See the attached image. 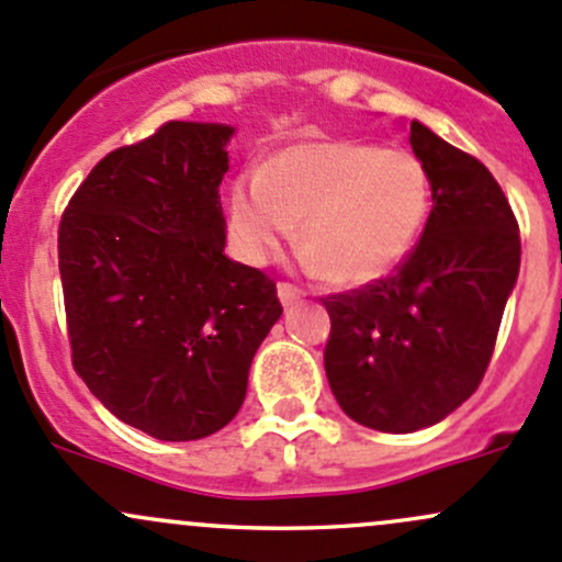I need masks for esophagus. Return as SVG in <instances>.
Listing matches in <instances>:
<instances>
[{
	"instance_id": "34e87169",
	"label": "esophagus",
	"mask_w": 562,
	"mask_h": 562,
	"mask_svg": "<svg viewBox=\"0 0 562 562\" xmlns=\"http://www.w3.org/2000/svg\"><path fill=\"white\" fill-rule=\"evenodd\" d=\"M277 296H280L282 306H291V304H296L304 293H301L296 285H291V282H280V285H277Z\"/></svg>"
}]
</instances>
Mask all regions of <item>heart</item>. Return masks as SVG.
<instances>
[{
  "mask_svg": "<svg viewBox=\"0 0 562 562\" xmlns=\"http://www.w3.org/2000/svg\"><path fill=\"white\" fill-rule=\"evenodd\" d=\"M434 182L420 156L374 142L288 145L263 172L228 191V236L247 263L263 266L296 232L306 261L328 280L363 285L393 271L420 239Z\"/></svg>",
  "mask_w": 562,
  "mask_h": 562,
  "instance_id": "1",
  "label": "heart"
}]
</instances>
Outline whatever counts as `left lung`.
Masks as SVG:
<instances>
[{
    "instance_id": "obj_1",
    "label": "left lung",
    "mask_w": 562,
    "mask_h": 562,
    "mask_svg": "<svg viewBox=\"0 0 562 562\" xmlns=\"http://www.w3.org/2000/svg\"><path fill=\"white\" fill-rule=\"evenodd\" d=\"M434 182L420 241L385 280L326 296V376L347 417L412 434L480 387L519 274V228L482 161L412 121Z\"/></svg>"
}]
</instances>
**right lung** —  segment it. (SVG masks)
Listing matches in <instances>:
<instances>
[{"label": "right lung", "mask_w": 562, "mask_h": 562, "mask_svg": "<svg viewBox=\"0 0 562 562\" xmlns=\"http://www.w3.org/2000/svg\"><path fill=\"white\" fill-rule=\"evenodd\" d=\"M226 123L169 121L112 150L58 226L72 366L132 428L193 441L234 420L280 321L274 280L223 252Z\"/></svg>", "instance_id": "1"}]
</instances>
